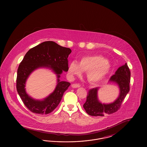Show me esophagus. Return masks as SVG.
Returning <instances> with one entry per match:
<instances>
[{"label":"esophagus","instance_id":"esophagus-1","mask_svg":"<svg viewBox=\"0 0 147 147\" xmlns=\"http://www.w3.org/2000/svg\"><path fill=\"white\" fill-rule=\"evenodd\" d=\"M80 86V85L79 84H71V87L73 88H78Z\"/></svg>","mask_w":147,"mask_h":147}]
</instances>
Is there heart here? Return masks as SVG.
Wrapping results in <instances>:
<instances>
[{"label": "heart", "instance_id": "heart-1", "mask_svg": "<svg viewBox=\"0 0 147 147\" xmlns=\"http://www.w3.org/2000/svg\"><path fill=\"white\" fill-rule=\"evenodd\" d=\"M112 69L107 60L101 56H86L78 63L72 62L68 67L70 77L80 76L82 71H87V78L92 84H98L104 80Z\"/></svg>", "mask_w": 147, "mask_h": 147}]
</instances>
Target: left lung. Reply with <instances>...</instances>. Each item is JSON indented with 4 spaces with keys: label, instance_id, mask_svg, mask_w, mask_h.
<instances>
[{
    "label": "left lung",
    "instance_id": "obj_1",
    "mask_svg": "<svg viewBox=\"0 0 147 147\" xmlns=\"http://www.w3.org/2000/svg\"><path fill=\"white\" fill-rule=\"evenodd\" d=\"M131 72L127 64L119 67L114 75L110 78L109 83L118 85L119 94L118 98L113 102L102 104L98 98V92L100 88H92L89 90L86 100L83 105L86 113L92 116H104L105 114H112L117 111L122 102L129 91Z\"/></svg>",
    "mask_w": 147,
    "mask_h": 147
}]
</instances>
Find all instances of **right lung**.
<instances>
[{
	"label": "right lung",
	"instance_id": "obj_1",
	"mask_svg": "<svg viewBox=\"0 0 147 147\" xmlns=\"http://www.w3.org/2000/svg\"><path fill=\"white\" fill-rule=\"evenodd\" d=\"M71 52L69 48L59 46L53 41H46L31 49L26 53L17 72L16 89L23 103L31 112L46 115L52 112L59 105L63 94L70 84L60 81L63 71L68 70V57ZM40 67L49 68L56 74L57 84L53 92L46 98L36 100L29 96L25 89L26 80L34 70Z\"/></svg>",
	"mask_w": 147,
	"mask_h": 147
}]
</instances>
